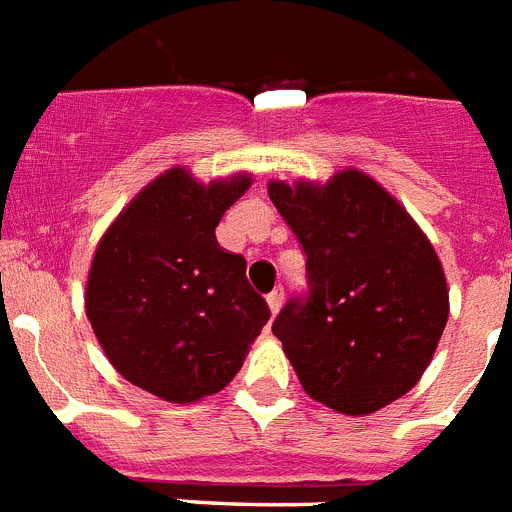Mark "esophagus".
I'll list each match as a JSON object with an SVG mask.
<instances>
[{"label": "esophagus", "mask_w": 512, "mask_h": 512, "mask_svg": "<svg viewBox=\"0 0 512 512\" xmlns=\"http://www.w3.org/2000/svg\"><path fill=\"white\" fill-rule=\"evenodd\" d=\"M282 300H284V292H282V289H274L271 295H266V305H269L271 315H277L279 307H282Z\"/></svg>", "instance_id": "1"}]
</instances>
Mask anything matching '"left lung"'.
I'll use <instances>...</instances> for the list:
<instances>
[{"mask_svg": "<svg viewBox=\"0 0 512 512\" xmlns=\"http://www.w3.org/2000/svg\"><path fill=\"white\" fill-rule=\"evenodd\" d=\"M307 256L310 297L271 330L302 390L343 415H372L420 382L449 320V284L428 235L377 179L269 182Z\"/></svg>", "mask_w": 512, "mask_h": 512, "instance_id": "obj_1", "label": "left lung"}]
</instances>
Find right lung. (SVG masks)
<instances>
[{
    "instance_id": "add662e5",
    "label": "right lung",
    "mask_w": 512,
    "mask_h": 512,
    "mask_svg": "<svg viewBox=\"0 0 512 512\" xmlns=\"http://www.w3.org/2000/svg\"><path fill=\"white\" fill-rule=\"evenodd\" d=\"M253 174L200 182L166 169L135 194L94 248L87 318L122 377L158 400L189 405L241 372L269 307L246 279V259L215 238L220 217Z\"/></svg>"
}]
</instances>
